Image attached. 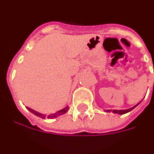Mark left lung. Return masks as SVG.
<instances>
[{"instance_id":"1","label":"left lung","mask_w":154,"mask_h":154,"mask_svg":"<svg viewBox=\"0 0 154 154\" xmlns=\"http://www.w3.org/2000/svg\"><path fill=\"white\" fill-rule=\"evenodd\" d=\"M139 104V103H138ZM138 104H137L136 106H134L133 107H132V108H129V109H127V110H113V112L114 113H118V114H124V113H127V112H130L131 110H133L134 107H136L138 105ZM111 110H107V112H110Z\"/></svg>"}]
</instances>
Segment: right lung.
I'll return each mask as SVG.
<instances>
[{"label":"right lung","instance_id":"1","mask_svg":"<svg viewBox=\"0 0 154 154\" xmlns=\"http://www.w3.org/2000/svg\"><path fill=\"white\" fill-rule=\"evenodd\" d=\"M28 108V110L31 112H32L33 114H35L36 116H37V117H40V118H46L45 117V115L42 114V113H39V112H36V111L32 110V109H31V108H29V107H27ZM68 110V107H65V108H63V109H62L61 111H59V112H57V113H54V114H51V115H48V116H47V118H56V117H57V116H59V115H62V114H64L65 112H66V111Z\"/></svg>","mask_w":154,"mask_h":154}]
</instances>
